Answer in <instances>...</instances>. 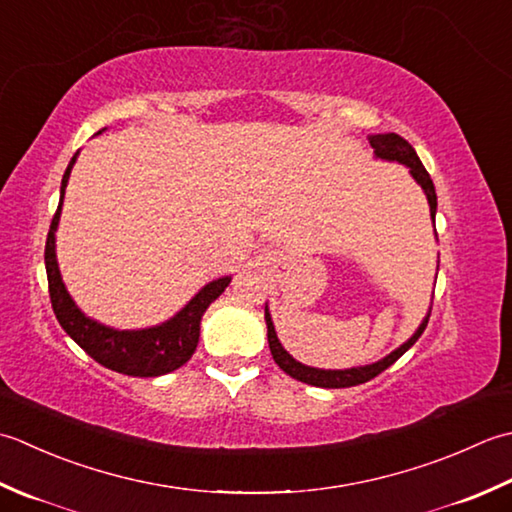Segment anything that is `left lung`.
I'll use <instances>...</instances> for the list:
<instances>
[{
  "mask_svg": "<svg viewBox=\"0 0 512 512\" xmlns=\"http://www.w3.org/2000/svg\"><path fill=\"white\" fill-rule=\"evenodd\" d=\"M371 148L375 150V156H380V159H387V161H398L404 163L406 168H411L413 179L422 185V190L429 198V207H431V218L435 223V210H437V196H435V187L429 172L424 170V165L420 161V156L415 154L413 145L402 139L400 134L389 132V134H375V137L369 139ZM431 316V314H429ZM429 316L424 318V322L413 333V338H409V342H404L400 349H395L393 353H389L387 358L375 362V364H367V367H356V369H344V371H325V369H314V367H305V364L296 362L294 358L289 356V353L283 349V344L278 342L276 338V329H274V322H271L269 311L265 309V320H267V340H269V349H271V356H274L276 364L280 369H283L287 375H291L294 380H300L305 384H311V387H322V389H347V387H356V384H364L373 380L375 375H380L384 369H389L391 364L398 360L400 356H404L406 351H409L413 344L417 342V338L422 336L426 325H429Z\"/></svg>",
  "mask_w": 512,
  "mask_h": 512,
  "instance_id": "8db88e82",
  "label": "left lung"
}]
</instances>
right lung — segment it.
Masks as SVG:
<instances>
[{
	"label": "right lung",
	"mask_w": 512,
	"mask_h": 512,
	"mask_svg": "<svg viewBox=\"0 0 512 512\" xmlns=\"http://www.w3.org/2000/svg\"><path fill=\"white\" fill-rule=\"evenodd\" d=\"M77 154L72 156V161L68 163V168L64 172V179H61V201L55 216H52L46 238L44 258L52 311H55L59 325L64 327L68 336L75 340L92 360L103 364V367L123 375H137V378H156V375L179 369L196 351L198 333H201V318L205 314V309L210 307V302H214L223 294L232 278L225 276L214 280L210 285H205L172 320L152 329L117 331L83 316L79 307L72 302L64 283H61V274L55 258V232L59 225L61 203H64L68 176L72 165H75Z\"/></svg>",
	"instance_id": "right-lung-1"
}]
</instances>
